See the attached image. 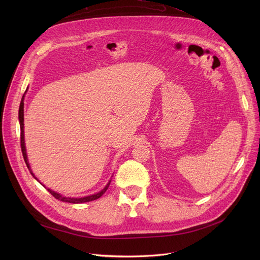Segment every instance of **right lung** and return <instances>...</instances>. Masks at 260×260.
Segmentation results:
<instances>
[{
	"mask_svg": "<svg viewBox=\"0 0 260 260\" xmlns=\"http://www.w3.org/2000/svg\"><path fill=\"white\" fill-rule=\"evenodd\" d=\"M27 90V89H26ZM26 92V91H25ZM25 94V93H24ZM24 94L22 97V100H21V103H20V108H19V121H20V127H21V149H22V154H23V157H24V161L26 163L27 168H28L30 174L35 177V178L37 179V177L35 176V174L32 173L31 169H30V166L28 163V159H27V154H26V148H25V140H24ZM38 180V179H37ZM39 181V180H38ZM42 184V183H41ZM109 184H111V180L108 181V183L105 185V187L100 190L99 193L97 194H93V195H90V196H86V197H81V198H73V197H65V196H62L61 194L59 193H56L54 190L50 189V188H47L48 192L56 198V199H59L61 201H64V202H70V203H83V202H88V201H92V200H95L100 198L105 192L106 189L108 188ZM44 186V185H43Z\"/></svg>",
	"mask_w": 260,
	"mask_h": 260,
	"instance_id": "right-lung-1",
	"label": "right lung"
}]
</instances>
